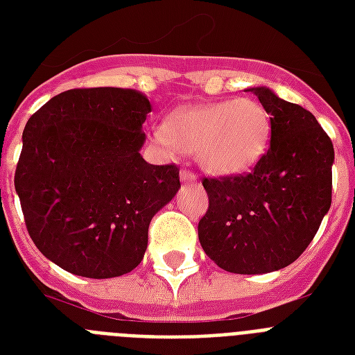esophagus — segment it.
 Wrapping results in <instances>:
<instances>
[{
	"label": "esophagus",
	"instance_id": "obj_1",
	"mask_svg": "<svg viewBox=\"0 0 355 355\" xmlns=\"http://www.w3.org/2000/svg\"><path fill=\"white\" fill-rule=\"evenodd\" d=\"M180 180H182L184 184L186 182L193 184V182H197V177H195L191 171H188V169H182V171H180Z\"/></svg>",
	"mask_w": 355,
	"mask_h": 355
}]
</instances>
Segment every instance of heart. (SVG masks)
<instances>
[{
    "label": "heart",
    "instance_id": "heart-1",
    "mask_svg": "<svg viewBox=\"0 0 355 355\" xmlns=\"http://www.w3.org/2000/svg\"><path fill=\"white\" fill-rule=\"evenodd\" d=\"M164 155H195L214 177H237L265 156L270 141L269 110L252 97L177 108L167 127L153 130Z\"/></svg>",
    "mask_w": 355,
    "mask_h": 355
}]
</instances>
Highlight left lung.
I'll return each instance as SVG.
<instances>
[{
    "mask_svg": "<svg viewBox=\"0 0 355 355\" xmlns=\"http://www.w3.org/2000/svg\"><path fill=\"white\" fill-rule=\"evenodd\" d=\"M270 114V147L252 173L205 178L199 223L208 258L236 275H265L308 248L331 205L334 144L309 110L252 86Z\"/></svg>",
    "mask_w": 355,
    "mask_h": 355,
    "instance_id": "1",
    "label": "left lung"
}]
</instances>
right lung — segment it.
Here are the masks:
<instances>
[{"instance_id":"add662e5","label":"right lung","mask_w":355,"mask_h":355,"mask_svg":"<svg viewBox=\"0 0 355 355\" xmlns=\"http://www.w3.org/2000/svg\"><path fill=\"white\" fill-rule=\"evenodd\" d=\"M149 99L130 88L51 97L24 128L14 188L31 239L71 275L116 278L138 267L150 219L180 188L177 166L139 150Z\"/></svg>"}]
</instances>
